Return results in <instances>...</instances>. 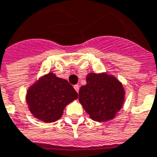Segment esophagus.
I'll return each instance as SVG.
<instances>
[{
    "instance_id": "34e87169",
    "label": "esophagus",
    "mask_w": 157,
    "mask_h": 157,
    "mask_svg": "<svg viewBox=\"0 0 157 157\" xmlns=\"http://www.w3.org/2000/svg\"><path fill=\"white\" fill-rule=\"evenodd\" d=\"M74 89L76 90V92H78L79 89H80V86H79V85H75V86H74Z\"/></svg>"
}]
</instances>
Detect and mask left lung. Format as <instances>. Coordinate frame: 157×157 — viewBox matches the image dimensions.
I'll return each mask as SVG.
<instances>
[{
	"label": "left lung",
	"mask_w": 157,
	"mask_h": 157,
	"mask_svg": "<svg viewBox=\"0 0 157 157\" xmlns=\"http://www.w3.org/2000/svg\"><path fill=\"white\" fill-rule=\"evenodd\" d=\"M122 84L107 74L90 73L79 90V101L92 120L106 121L119 111L125 97Z\"/></svg>",
	"instance_id": "8db88e82"
}]
</instances>
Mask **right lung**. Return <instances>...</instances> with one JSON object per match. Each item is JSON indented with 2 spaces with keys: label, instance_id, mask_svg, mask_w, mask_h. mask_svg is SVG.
I'll return each mask as SVG.
<instances>
[{
  "label": "right lung",
  "instance_id": "obj_1",
  "mask_svg": "<svg viewBox=\"0 0 157 157\" xmlns=\"http://www.w3.org/2000/svg\"><path fill=\"white\" fill-rule=\"evenodd\" d=\"M77 97V92L67 80L49 73L29 88L26 102L38 120L54 122L61 118L66 105Z\"/></svg>",
  "mask_w": 157,
  "mask_h": 157
}]
</instances>
